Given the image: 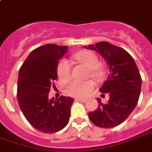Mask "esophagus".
Segmentation results:
<instances>
[{
	"instance_id": "esophagus-1",
	"label": "esophagus",
	"mask_w": 152,
	"mask_h": 152,
	"mask_svg": "<svg viewBox=\"0 0 152 152\" xmlns=\"http://www.w3.org/2000/svg\"><path fill=\"white\" fill-rule=\"evenodd\" d=\"M75 100H76V101H79V102H83V103L86 102V99H81V98H76Z\"/></svg>"
}]
</instances>
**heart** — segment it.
<instances>
[{"mask_svg":"<svg viewBox=\"0 0 152 152\" xmlns=\"http://www.w3.org/2000/svg\"><path fill=\"white\" fill-rule=\"evenodd\" d=\"M74 58L77 61H80L86 66L91 70V76L94 79H100L104 72L99 65V60L96 54L93 52L88 50L80 51L74 54ZM57 74L58 79L61 82H66L71 77V63L66 59H62L58 62L57 67ZM94 83L93 80L86 81H79V80H72L66 86V94L73 97H86L93 91Z\"/></svg>","mask_w":152,"mask_h":152,"instance_id":"b5f03b06","label":"heart"}]
</instances>
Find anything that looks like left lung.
Here are the masks:
<instances>
[{
  "label": "left lung",
  "mask_w": 152,
  "mask_h": 152,
  "mask_svg": "<svg viewBox=\"0 0 152 152\" xmlns=\"http://www.w3.org/2000/svg\"><path fill=\"white\" fill-rule=\"evenodd\" d=\"M85 48L98 52L109 67L108 79L99 89L101 93H109V100L103 104L97 99L98 108L88 115L99 128H114L126 120L137 104L142 86L138 68L127 51L108 42Z\"/></svg>",
  "instance_id": "1"
}]
</instances>
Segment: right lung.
<instances>
[{"instance_id": "add662e5", "label": "right lung", "mask_w": 152, "mask_h": 152, "mask_svg": "<svg viewBox=\"0 0 152 152\" xmlns=\"http://www.w3.org/2000/svg\"><path fill=\"white\" fill-rule=\"evenodd\" d=\"M67 48L52 43L39 47L30 53L19 71V105L28 123L42 132H57L69 122L74 99L63 95L56 99L48 97L58 79V61Z\"/></svg>"}]
</instances>
